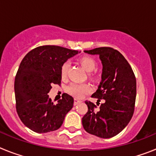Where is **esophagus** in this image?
I'll return each instance as SVG.
<instances>
[{
    "label": "esophagus",
    "mask_w": 156,
    "mask_h": 156,
    "mask_svg": "<svg viewBox=\"0 0 156 156\" xmlns=\"http://www.w3.org/2000/svg\"><path fill=\"white\" fill-rule=\"evenodd\" d=\"M81 102H82V101L78 100V99H74V105H76L80 104Z\"/></svg>",
    "instance_id": "obj_1"
}]
</instances>
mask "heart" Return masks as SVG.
<instances>
[{
    "mask_svg": "<svg viewBox=\"0 0 156 156\" xmlns=\"http://www.w3.org/2000/svg\"><path fill=\"white\" fill-rule=\"evenodd\" d=\"M80 63L81 66L85 69L87 72H92L97 68V62L95 60L89 56H83L80 58ZM70 63L68 61L65 62L61 67V76L62 79H65L67 76ZM90 79H95L96 76L94 73H90L89 75ZM91 91V87L87 83H72L66 87V92L70 95L73 96L76 98H82L84 95L87 94Z\"/></svg>",
    "mask_w": 156,
    "mask_h": 156,
    "instance_id": "1",
    "label": "heart"
}]
</instances>
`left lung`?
Segmentation results:
<instances>
[{"label":"left lung","mask_w":156,"mask_h":156,"mask_svg":"<svg viewBox=\"0 0 156 156\" xmlns=\"http://www.w3.org/2000/svg\"><path fill=\"white\" fill-rule=\"evenodd\" d=\"M84 52L98 55L102 63L101 82L91 97L98 98V105L101 99L105 101L98 111L93 102L85 101L88 110L82 118L83 126L90 134L110 138L120 133L133 116L136 77L126 58L115 49L102 47Z\"/></svg>","instance_id":"8db88e82"}]
</instances>
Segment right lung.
<instances>
[{
  "label": "right lung",
  "instance_id": "add662e5",
  "mask_svg": "<svg viewBox=\"0 0 156 156\" xmlns=\"http://www.w3.org/2000/svg\"><path fill=\"white\" fill-rule=\"evenodd\" d=\"M55 45L30 51L20 63L15 79L16 111L22 122L36 133H47L61 127L73 106V98L64 93L56 105L48 94L51 85L61 83L62 65L78 54Z\"/></svg>",
  "mask_w": 156,
  "mask_h": 156
}]
</instances>
